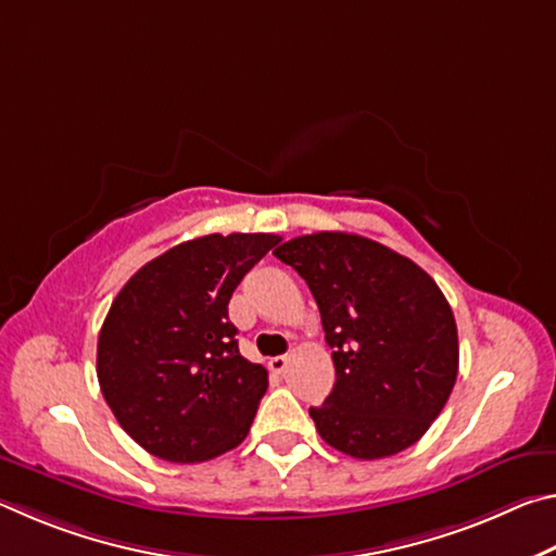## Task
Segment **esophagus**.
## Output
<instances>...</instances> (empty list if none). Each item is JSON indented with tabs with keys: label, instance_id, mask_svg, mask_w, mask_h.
Here are the masks:
<instances>
[{
	"label": "esophagus",
	"instance_id": "esophagus-1",
	"mask_svg": "<svg viewBox=\"0 0 556 556\" xmlns=\"http://www.w3.org/2000/svg\"><path fill=\"white\" fill-rule=\"evenodd\" d=\"M287 365H289V355H277V357H269V368H271V372H285L287 370Z\"/></svg>",
	"mask_w": 556,
	"mask_h": 556
}]
</instances>
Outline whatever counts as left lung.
<instances>
[{
	"instance_id": "8db88e82",
	"label": "left lung",
	"mask_w": 556,
	"mask_h": 556,
	"mask_svg": "<svg viewBox=\"0 0 556 556\" xmlns=\"http://www.w3.org/2000/svg\"><path fill=\"white\" fill-rule=\"evenodd\" d=\"M275 257L312 289L333 348V390L308 409L321 439L363 460L417 444L458 375L454 312L437 281L353 232L301 235Z\"/></svg>"
}]
</instances>
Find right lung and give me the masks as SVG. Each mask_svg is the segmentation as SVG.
Here are the masks:
<instances>
[{
	"label": "right lung",
	"instance_id": "obj_1",
	"mask_svg": "<svg viewBox=\"0 0 556 556\" xmlns=\"http://www.w3.org/2000/svg\"><path fill=\"white\" fill-rule=\"evenodd\" d=\"M279 242L269 232L203 235L147 262L112 301L98 338V380L119 427L172 464L242 444L267 370L238 351L228 304Z\"/></svg>",
	"mask_w": 556,
	"mask_h": 556
}]
</instances>
